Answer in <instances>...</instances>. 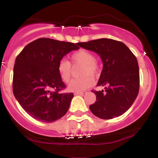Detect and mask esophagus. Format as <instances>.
Returning <instances> with one entry per match:
<instances>
[{"label": "esophagus", "mask_w": 158, "mask_h": 158, "mask_svg": "<svg viewBox=\"0 0 158 158\" xmlns=\"http://www.w3.org/2000/svg\"><path fill=\"white\" fill-rule=\"evenodd\" d=\"M83 94H85V92H76V93H74V95L75 96L83 95Z\"/></svg>", "instance_id": "obj_1"}]
</instances>
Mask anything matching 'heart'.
Listing matches in <instances>:
<instances>
[{"mask_svg": "<svg viewBox=\"0 0 158 158\" xmlns=\"http://www.w3.org/2000/svg\"><path fill=\"white\" fill-rule=\"evenodd\" d=\"M73 66L81 65L79 79H73L68 85L69 90L73 92L84 91L94 85L93 77H97L99 73V67L95 61V56L88 50L81 49L70 56ZM58 72L61 79L65 83L69 82L72 76V67L68 61L62 59L58 64Z\"/></svg>", "mask_w": 158, "mask_h": 158, "instance_id": "b5f03b06", "label": "heart"}]
</instances>
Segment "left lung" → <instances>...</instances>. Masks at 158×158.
<instances>
[{
	"label": "left lung",
	"mask_w": 158,
	"mask_h": 158,
	"mask_svg": "<svg viewBox=\"0 0 158 158\" xmlns=\"http://www.w3.org/2000/svg\"><path fill=\"white\" fill-rule=\"evenodd\" d=\"M79 46L100 56L103 68L97 86L105 90H93L97 100L89 106L96 117L104 119L121 116L130 108L138 95L139 72L133 52L121 41L110 39L80 42Z\"/></svg>",
	"instance_id": "1"
}]
</instances>
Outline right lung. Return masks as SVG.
<instances>
[{"label": "right lung", "mask_w": 158, "mask_h": 158, "mask_svg": "<svg viewBox=\"0 0 158 158\" xmlns=\"http://www.w3.org/2000/svg\"><path fill=\"white\" fill-rule=\"evenodd\" d=\"M79 43L41 38L28 44L16 57L12 90L27 114L37 120L52 123L70 107L73 93L60 94L66 88L58 64L67 53L79 50Z\"/></svg>", "instance_id": "right-lung-1"}]
</instances>
